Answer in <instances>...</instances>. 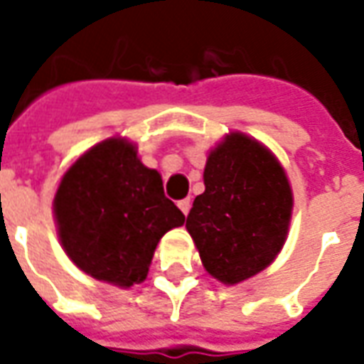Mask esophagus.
Wrapping results in <instances>:
<instances>
[{
	"label": "esophagus",
	"mask_w": 364,
	"mask_h": 364,
	"mask_svg": "<svg viewBox=\"0 0 364 364\" xmlns=\"http://www.w3.org/2000/svg\"><path fill=\"white\" fill-rule=\"evenodd\" d=\"M177 206H179V208H181V213L187 216L191 210V198H183V200H179V203H177Z\"/></svg>",
	"instance_id": "esophagus-1"
}]
</instances>
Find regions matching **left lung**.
Listing matches in <instances>:
<instances>
[{
  "label": "left lung",
  "instance_id": "obj_1",
  "mask_svg": "<svg viewBox=\"0 0 364 364\" xmlns=\"http://www.w3.org/2000/svg\"><path fill=\"white\" fill-rule=\"evenodd\" d=\"M205 193L185 228L210 277L237 284L267 269L287 242L292 189L281 161L244 132H230L208 151Z\"/></svg>",
  "mask_w": 364,
  "mask_h": 364
}]
</instances>
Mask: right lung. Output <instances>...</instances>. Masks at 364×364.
Masks as SVG:
<instances>
[{"mask_svg": "<svg viewBox=\"0 0 364 364\" xmlns=\"http://www.w3.org/2000/svg\"><path fill=\"white\" fill-rule=\"evenodd\" d=\"M52 210L75 267L120 289L148 277L159 240L185 222L164 195L159 171L144 166L122 136L95 144L68 167Z\"/></svg>", "mask_w": 364, "mask_h": 364, "instance_id": "right-lung-1", "label": "right lung"}]
</instances>
